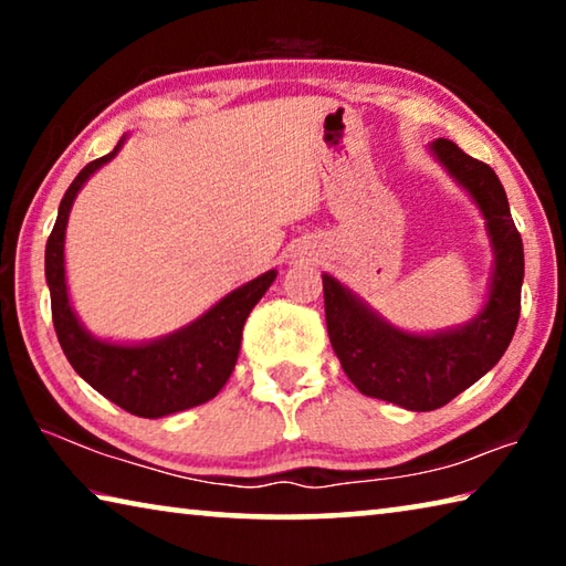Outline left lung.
Listing matches in <instances>:
<instances>
[{"instance_id":"1","label":"left lung","mask_w":566,"mask_h":566,"mask_svg":"<svg viewBox=\"0 0 566 566\" xmlns=\"http://www.w3.org/2000/svg\"><path fill=\"white\" fill-rule=\"evenodd\" d=\"M429 149L486 219L494 270L482 312L464 327L409 334L391 327L334 276L322 274L327 332L344 375L361 395L411 411L444 407L502 359L520 322L524 280L522 237L494 169L449 139H437Z\"/></svg>"}]
</instances>
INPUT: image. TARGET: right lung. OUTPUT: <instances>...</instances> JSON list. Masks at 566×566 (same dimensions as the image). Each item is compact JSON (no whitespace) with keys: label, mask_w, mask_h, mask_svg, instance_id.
<instances>
[{"label":"right lung","mask_w":566,"mask_h":566,"mask_svg":"<svg viewBox=\"0 0 566 566\" xmlns=\"http://www.w3.org/2000/svg\"><path fill=\"white\" fill-rule=\"evenodd\" d=\"M122 137L109 155L90 161L64 191L60 214L44 252V274L52 296V322L66 359L87 385L134 417L159 419L214 399L234 371L242 329L270 290L276 272L270 270L229 292L212 310L187 327L145 344H117L92 337L70 304L64 276V232L76 191L94 171L122 149Z\"/></svg>","instance_id":"add662e5"}]
</instances>
